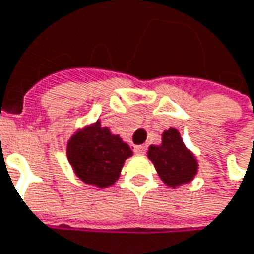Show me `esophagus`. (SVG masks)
Segmentation results:
<instances>
[{"mask_svg":"<svg viewBox=\"0 0 254 254\" xmlns=\"http://www.w3.org/2000/svg\"><path fill=\"white\" fill-rule=\"evenodd\" d=\"M145 150H147L145 145H135V147H134V151L137 152V154H144Z\"/></svg>","mask_w":254,"mask_h":254,"instance_id":"34e87169","label":"esophagus"}]
</instances>
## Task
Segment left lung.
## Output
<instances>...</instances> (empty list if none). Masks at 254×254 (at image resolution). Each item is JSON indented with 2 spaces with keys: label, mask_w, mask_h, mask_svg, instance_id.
I'll return each instance as SVG.
<instances>
[{
  "label": "left lung",
  "mask_w": 254,
  "mask_h": 254,
  "mask_svg": "<svg viewBox=\"0 0 254 254\" xmlns=\"http://www.w3.org/2000/svg\"><path fill=\"white\" fill-rule=\"evenodd\" d=\"M148 158L168 187H178L193 180L198 171V162L193 154L182 142L180 131L170 128L162 132L161 145L148 148Z\"/></svg>",
  "instance_id": "left-lung-1"
}]
</instances>
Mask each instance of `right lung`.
I'll use <instances>...</instances> for the list:
<instances>
[{
  "label": "right lung",
  "mask_w": 254,
  "mask_h": 254,
  "mask_svg": "<svg viewBox=\"0 0 254 254\" xmlns=\"http://www.w3.org/2000/svg\"><path fill=\"white\" fill-rule=\"evenodd\" d=\"M128 144L100 122L74 132L67 142V160L80 180L106 188L119 180L124 161L131 157Z\"/></svg>",
  "instance_id": "add662e5"
}]
</instances>
